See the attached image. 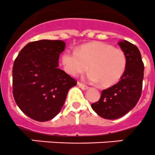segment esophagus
I'll return each mask as SVG.
<instances>
[{"instance_id":"obj_1","label":"esophagus","mask_w":155,"mask_h":155,"mask_svg":"<svg viewBox=\"0 0 155 155\" xmlns=\"http://www.w3.org/2000/svg\"><path fill=\"white\" fill-rule=\"evenodd\" d=\"M77 84H78V86L80 87L81 89H83V90H86V89L88 88V86H87V85H85V84H82V83H80V82H78Z\"/></svg>"}]
</instances>
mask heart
<instances>
[{"label":"heart","instance_id":"1","mask_svg":"<svg viewBox=\"0 0 155 155\" xmlns=\"http://www.w3.org/2000/svg\"><path fill=\"white\" fill-rule=\"evenodd\" d=\"M62 64L65 71L72 76L85 72L89 66L91 71L89 80L99 81L103 87H109L122 78L127 66V57L120 48L94 41L82 45L78 51L65 50Z\"/></svg>","mask_w":155,"mask_h":155}]
</instances>
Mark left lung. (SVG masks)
<instances>
[{
	"label": "left lung",
	"instance_id": "1",
	"mask_svg": "<svg viewBox=\"0 0 155 155\" xmlns=\"http://www.w3.org/2000/svg\"><path fill=\"white\" fill-rule=\"evenodd\" d=\"M127 57L125 72L118 83L102 91L99 100L91 107L102 118L116 119L134 108L140 99L143 89V64L139 48L127 41L119 43Z\"/></svg>",
	"mask_w": 155,
	"mask_h": 155
}]
</instances>
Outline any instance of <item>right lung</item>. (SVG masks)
<instances>
[{
	"instance_id": "obj_1",
	"label": "right lung",
	"mask_w": 155,
	"mask_h": 155,
	"mask_svg": "<svg viewBox=\"0 0 155 155\" xmlns=\"http://www.w3.org/2000/svg\"><path fill=\"white\" fill-rule=\"evenodd\" d=\"M62 41L30 42L19 52L12 67V94L27 116L48 121L60 113L68 91L76 80L58 68Z\"/></svg>"
}]
</instances>
